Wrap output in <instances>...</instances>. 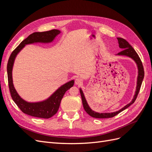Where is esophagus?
<instances>
[{
  "label": "esophagus",
  "instance_id": "1",
  "mask_svg": "<svg viewBox=\"0 0 152 152\" xmlns=\"http://www.w3.org/2000/svg\"><path fill=\"white\" fill-rule=\"evenodd\" d=\"M82 82H83V80H82V79H81V78L80 77H77L75 79V84L76 85H80L82 83Z\"/></svg>",
  "mask_w": 152,
  "mask_h": 152
}]
</instances>
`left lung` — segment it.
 Instances as JSON below:
<instances>
[{
	"label": "left lung",
	"mask_w": 152,
	"mask_h": 152,
	"mask_svg": "<svg viewBox=\"0 0 152 152\" xmlns=\"http://www.w3.org/2000/svg\"><path fill=\"white\" fill-rule=\"evenodd\" d=\"M118 40V47L120 48L121 49H122V51L118 53V54H115V56H126L128 58H131L133 61L135 62L136 64V66L137 68V80H136V91L135 93L133 96V98L132 99L131 102L127 104L126 106H124L123 108L120 109L118 111L111 112V113H99V112H96L94 110H92L89 105L88 104L87 100L86 99V97L84 96V94L83 93V91L80 88H79L80 90V93L81 95L82 101V104H83V107L85 110V111L87 112V114H89V115L92 117L94 118H112L114 116L117 115V114L122 112L123 110H126L129 107L134 103L135 100L137 98V96L138 94V93L140 89V87L142 84V80H143L144 78V70L143 67H142V65L141 59L138 56V54L135 51V50L133 49V48L129 44L127 40L124 39L122 38H117Z\"/></svg>",
	"instance_id": "1"
}]
</instances>
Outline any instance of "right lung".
Masks as SVG:
<instances>
[{
    "label": "right lung",
    "instance_id": "obj_1",
    "mask_svg": "<svg viewBox=\"0 0 152 152\" xmlns=\"http://www.w3.org/2000/svg\"><path fill=\"white\" fill-rule=\"evenodd\" d=\"M61 33L59 30H52L44 32H35L20 44L13 50L9 59L7 66L9 87L11 97L21 111L28 115L49 118L54 115L58 112L61 101L66 91L74 84V80H72L61 86L50 95L49 98L43 101L37 102H29L23 99L17 93L12 80V68L17 55L25 48L26 45L33 44H49L53 42L56 37Z\"/></svg>",
    "mask_w": 152,
    "mask_h": 152
}]
</instances>
